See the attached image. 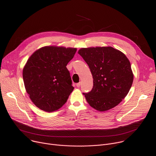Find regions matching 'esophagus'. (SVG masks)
<instances>
[{
    "mask_svg": "<svg viewBox=\"0 0 156 156\" xmlns=\"http://www.w3.org/2000/svg\"><path fill=\"white\" fill-rule=\"evenodd\" d=\"M81 82H79L78 83H76V86L78 87H80V86H81Z\"/></svg>",
    "mask_w": 156,
    "mask_h": 156,
    "instance_id": "34e87169",
    "label": "esophagus"
}]
</instances>
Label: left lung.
<instances>
[{
    "instance_id": "obj_1",
    "label": "left lung",
    "mask_w": 156,
    "mask_h": 156,
    "mask_svg": "<svg viewBox=\"0 0 156 156\" xmlns=\"http://www.w3.org/2000/svg\"><path fill=\"white\" fill-rule=\"evenodd\" d=\"M78 54L88 65L94 79L92 90L83 93L90 106L100 112L117 106L127 95L133 80L127 58L111 46L84 48Z\"/></svg>"
}]
</instances>
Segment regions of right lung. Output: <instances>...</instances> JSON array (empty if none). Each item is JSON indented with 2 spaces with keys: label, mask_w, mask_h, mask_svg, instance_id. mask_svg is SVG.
Returning a JSON list of instances; mask_svg holds the SVG:
<instances>
[{
  "label": "right lung",
  "mask_w": 156,
  "mask_h": 156,
  "mask_svg": "<svg viewBox=\"0 0 156 156\" xmlns=\"http://www.w3.org/2000/svg\"><path fill=\"white\" fill-rule=\"evenodd\" d=\"M76 48L44 46L35 51L23 71L27 93L38 108L53 112L66 103L74 87L67 64Z\"/></svg>",
  "instance_id": "add662e5"
}]
</instances>
